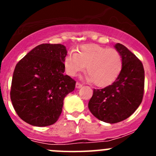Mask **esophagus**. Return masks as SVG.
Returning a JSON list of instances; mask_svg holds the SVG:
<instances>
[{"label":"esophagus","mask_w":156,"mask_h":156,"mask_svg":"<svg viewBox=\"0 0 156 156\" xmlns=\"http://www.w3.org/2000/svg\"><path fill=\"white\" fill-rule=\"evenodd\" d=\"M81 87H82V84H81L80 83H79V82L76 83V88H77V89H78V88H80Z\"/></svg>","instance_id":"obj_1"}]
</instances>
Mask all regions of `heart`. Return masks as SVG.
<instances>
[{
  "instance_id": "b5f03b06",
  "label": "heart",
  "mask_w": 156,
  "mask_h": 156,
  "mask_svg": "<svg viewBox=\"0 0 156 156\" xmlns=\"http://www.w3.org/2000/svg\"><path fill=\"white\" fill-rule=\"evenodd\" d=\"M67 73L75 76L87 66V80L98 87H106L113 83L122 67V56L118 51L98 44H84L78 53L70 51L64 60Z\"/></svg>"
}]
</instances>
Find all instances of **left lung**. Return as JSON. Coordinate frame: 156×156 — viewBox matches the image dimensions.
Masks as SVG:
<instances>
[{"label":"left lung","mask_w":156,"mask_h":156,"mask_svg":"<svg viewBox=\"0 0 156 156\" xmlns=\"http://www.w3.org/2000/svg\"><path fill=\"white\" fill-rule=\"evenodd\" d=\"M115 48L122 56L120 73L111 85L94 89L88 108L99 120L116 123L127 119L142 101L144 70L141 62L134 54L121 44Z\"/></svg>","instance_id":"1"}]
</instances>
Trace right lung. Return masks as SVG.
Returning <instances> with one entry per match:
<instances>
[{"label": "right lung", "instance_id": "right-lung-1", "mask_svg": "<svg viewBox=\"0 0 156 156\" xmlns=\"http://www.w3.org/2000/svg\"><path fill=\"white\" fill-rule=\"evenodd\" d=\"M66 55L64 45L42 44L16 65L11 100L18 115L29 124L47 126L58 119L65 97L76 85L73 79L64 74Z\"/></svg>", "mask_w": 156, "mask_h": 156}]
</instances>
